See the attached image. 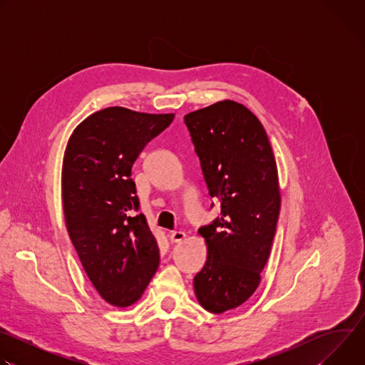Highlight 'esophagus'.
I'll list each match as a JSON object with an SVG mask.
<instances>
[{
	"label": "esophagus",
	"mask_w": 365,
	"mask_h": 365,
	"mask_svg": "<svg viewBox=\"0 0 365 365\" xmlns=\"http://www.w3.org/2000/svg\"><path fill=\"white\" fill-rule=\"evenodd\" d=\"M185 237H186V234L182 231H173L170 234V242H180Z\"/></svg>",
	"instance_id": "1"
}]
</instances>
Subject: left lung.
I'll use <instances>...</instances> for the list:
<instances>
[{"instance_id": "left-lung-1", "label": "left lung", "mask_w": 365, "mask_h": 365, "mask_svg": "<svg viewBox=\"0 0 365 365\" xmlns=\"http://www.w3.org/2000/svg\"><path fill=\"white\" fill-rule=\"evenodd\" d=\"M185 124L207 190L221 205V215L199 228L207 255L193 287L203 309L222 314L262 279L280 212L277 166L264 127L238 102L193 111Z\"/></svg>"}]
</instances>
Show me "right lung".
I'll use <instances>...</instances> for the list:
<instances>
[{
	"label": "right lung",
	"instance_id": "obj_1",
	"mask_svg": "<svg viewBox=\"0 0 365 365\" xmlns=\"http://www.w3.org/2000/svg\"><path fill=\"white\" fill-rule=\"evenodd\" d=\"M173 118L101 110L75 128L65 151L62 199L71 241L96 292L118 307L137 302L159 267L158 242L137 214L131 168Z\"/></svg>",
	"mask_w": 365,
	"mask_h": 365
}]
</instances>
